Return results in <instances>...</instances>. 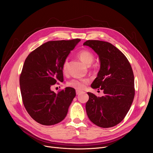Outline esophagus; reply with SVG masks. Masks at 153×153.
Segmentation results:
<instances>
[{
  "label": "esophagus",
  "instance_id": "esophagus-1",
  "mask_svg": "<svg viewBox=\"0 0 153 153\" xmlns=\"http://www.w3.org/2000/svg\"><path fill=\"white\" fill-rule=\"evenodd\" d=\"M76 94H77V95H79V94L83 93V91H81V90H77L76 91Z\"/></svg>",
  "mask_w": 153,
  "mask_h": 153
}]
</instances>
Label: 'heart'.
<instances>
[{
    "label": "heart",
    "instance_id": "obj_1",
    "mask_svg": "<svg viewBox=\"0 0 153 153\" xmlns=\"http://www.w3.org/2000/svg\"><path fill=\"white\" fill-rule=\"evenodd\" d=\"M78 57L87 66H90L94 61L93 54L88 50H82L80 51L78 53ZM68 65V61L67 59H66L64 61L62 66V70L63 73H66L67 72ZM88 82L89 80L87 79H73L67 83V85L76 89L82 90L85 88L86 85Z\"/></svg>",
    "mask_w": 153,
    "mask_h": 153
}]
</instances>
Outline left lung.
I'll return each mask as SVG.
<instances>
[{
  "mask_svg": "<svg viewBox=\"0 0 153 153\" xmlns=\"http://www.w3.org/2000/svg\"><path fill=\"white\" fill-rule=\"evenodd\" d=\"M83 45L91 48L99 56L100 70L91 86L100 88L104 93L103 96L97 97L87 93V115L98 126L113 127L123 120L134 99V78L131 66L125 56L110 43L89 40Z\"/></svg>",
  "mask_w": 153,
  "mask_h": 153,
  "instance_id": "obj_1",
  "label": "left lung"
}]
</instances>
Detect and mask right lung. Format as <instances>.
<instances>
[{
	"label": "right lung",
	"instance_id": "1",
	"mask_svg": "<svg viewBox=\"0 0 153 153\" xmlns=\"http://www.w3.org/2000/svg\"><path fill=\"white\" fill-rule=\"evenodd\" d=\"M79 39L49 41L32 51L25 60L20 76V87L26 110L37 122L53 125L66 117L76 96L73 88L66 87L56 94L51 86L63 81L64 61Z\"/></svg>",
	"mask_w": 153,
	"mask_h": 153
}]
</instances>
